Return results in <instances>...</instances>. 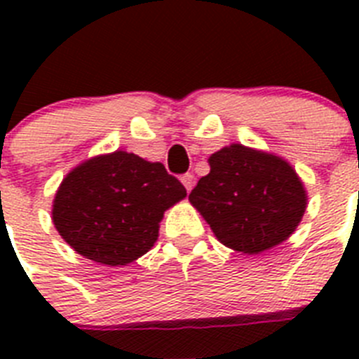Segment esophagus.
<instances>
[{"label": "esophagus", "instance_id": "esophagus-1", "mask_svg": "<svg viewBox=\"0 0 359 359\" xmlns=\"http://www.w3.org/2000/svg\"><path fill=\"white\" fill-rule=\"evenodd\" d=\"M182 183L185 185L187 192H190V190H192V187H194V176H192V174H183Z\"/></svg>", "mask_w": 359, "mask_h": 359}]
</instances>
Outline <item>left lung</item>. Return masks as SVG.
I'll return each mask as SVG.
<instances>
[{
    "label": "left lung",
    "mask_w": 359,
    "mask_h": 359,
    "mask_svg": "<svg viewBox=\"0 0 359 359\" xmlns=\"http://www.w3.org/2000/svg\"><path fill=\"white\" fill-rule=\"evenodd\" d=\"M210 172L190 192V205L210 224L219 243L257 255L297 230L307 192L284 158L230 144L208 158Z\"/></svg>",
    "instance_id": "left-lung-1"
}]
</instances>
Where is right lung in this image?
<instances>
[{"mask_svg": "<svg viewBox=\"0 0 359 359\" xmlns=\"http://www.w3.org/2000/svg\"><path fill=\"white\" fill-rule=\"evenodd\" d=\"M185 196V187L163 163L115 151L66 174L52 221L79 255L104 266H128L154 246L165 210Z\"/></svg>", "mask_w": 359, "mask_h": 359, "instance_id": "obj_1", "label": "right lung"}]
</instances>
